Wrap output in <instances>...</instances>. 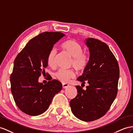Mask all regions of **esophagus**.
Here are the masks:
<instances>
[{
	"label": "esophagus",
	"instance_id": "obj_1",
	"mask_svg": "<svg viewBox=\"0 0 133 133\" xmlns=\"http://www.w3.org/2000/svg\"><path fill=\"white\" fill-rule=\"evenodd\" d=\"M68 87H69V84H62V87L64 89H66Z\"/></svg>",
	"mask_w": 133,
	"mask_h": 133
}]
</instances>
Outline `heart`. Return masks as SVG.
Returning <instances> with one entry per match:
<instances>
[{
	"mask_svg": "<svg viewBox=\"0 0 133 133\" xmlns=\"http://www.w3.org/2000/svg\"><path fill=\"white\" fill-rule=\"evenodd\" d=\"M61 48L64 52L71 57L70 66L73 67L78 71H83L87 67L89 61V56L87 53L83 52V47L76 41L70 39L64 42L61 45ZM57 51L52 49L47 57V63L51 67L56 66ZM75 76L74 70H59L55 74L56 79L62 83H68Z\"/></svg>",
	"mask_w": 133,
	"mask_h": 133,
	"instance_id": "heart-1",
	"label": "heart"
}]
</instances>
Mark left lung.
I'll return each instance as SVG.
<instances>
[{"instance_id": "1", "label": "left lung", "mask_w": 133, "mask_h": 133, "mask_svg": "<svg viewBox=\"0 0 133 133\" xmlns=\"http://www.w3.org/2000/svg\"><path fill=\"white\" fill-rule=\"evenodd\" d=\"M86 44L90 51L89 61L77 80L89 85L85 90L76 86L78 94L70 104L77 118L91 121L103 116L110 108L117 94L120 69L116 58L105 43L89 38Z\"/></svg>"}]
</instances>
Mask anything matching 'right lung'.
<instances>
[{
    "instance_id": "1",
    "label": "right lung",
    "mask_w": 133,
    "mask_h": 133,
    "mask_svg": "<svg viewBox=\"0 0 133 133\" xmlns=\"http://www.w3.org/2000/svg\"><path fill=\"white\" fill-rule=\"evenodd\" d=\"M64 36L60 32L41 33L30 40L16 57L10 76L11 90L16 105L27 115L44 113L54 95L62 89V84L57 80L50 78L44 85L38 80L45 73L49 51Z\"/></svg>"
}]
</instances>
